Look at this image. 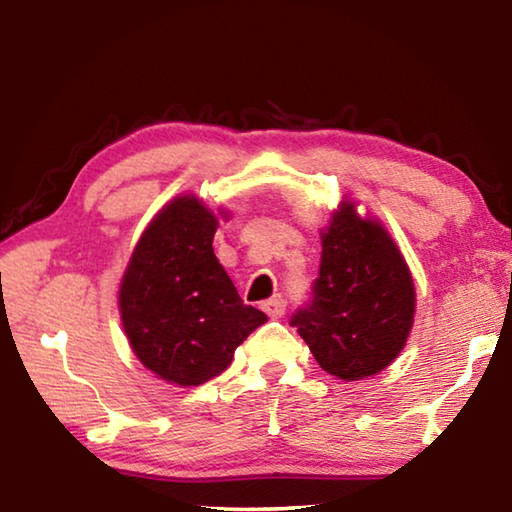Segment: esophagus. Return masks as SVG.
Returning <instances> with one entry per match:
<instances>
[{
    "instance_id": "obj_1",
    "label": "esophagus",
    "mask_w": 512,
    "mask_h": 512,
    "mask_svg": "<svg viewBox=\"0 0 512 512\" xmlns=\"http://www.w3.org/2000/svg\"><path fill=\"white\" fill-rule=\"evenodd\" d=\"M262 309H264L266 314L271 316V318H282L284 311H287V300H284L282 296H275V298H271V300H266L264 305H262Z\"/></svg>"
}]
</instances>
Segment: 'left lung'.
Segmentation results:
<instances>
[{
	"instance_id": "obj_1",
	"label": "left lung",
	"mask_w": 512,
	"mask_h": 512,
	"mask_svg": "<svg viewBox=\"0 0 512 512\" xmlns=\"http://www.w3.org/2000/svg\"><path fill=\"white\" fill-rule=\"evenodd\" d=\"M413 311L409 266L388 232L350 203L334 212L311 296L291 316L318 366L345 381L384 370L404 348Z\"/></svg>"
}]
</instances>
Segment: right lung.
I'll return each instance as SVG.
<instances>
[{
  "mask_svg": "<svg viewBox=\"0 0 512 512\" xmlns=\"http://www.w3.org/2000/svg\"><path fill=\"white\" fill-rule=\"evenodd\" d=\"M216 225L194 196L176 198L144 230L121 280V323L133 352L178 386L219 377L237 345L266 323L216 259Z\"/></svg>",
  "mask_w": 512,
  "mask_h": 512,
  "instance_id": "add662e5",
  "label": "right lung"
}]
</instances>
